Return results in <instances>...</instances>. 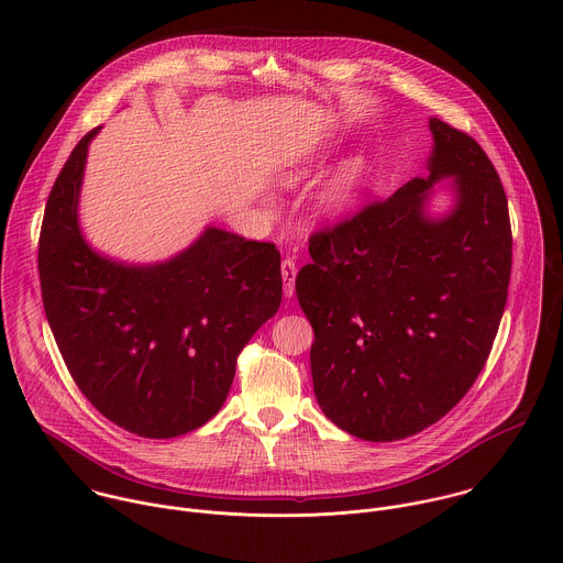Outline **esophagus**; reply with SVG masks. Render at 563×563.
<instances>
[{
  "label": "esophagus",
  "instance_id": "1",
  "mask_svg": "<svg viewBox=\"0 0 563 563\" xmlns=\"http://www.w3.org/2000/svg\"><path fill=\"white\" fill-rule=\"evenodd\" d=\"M296 261L294 258H285L280 265V274H283V283H285V296H291L296 291L294 283H296Z\"/></svg>",
  "mask_w": 563,
  "mask_h": 563
}]
</instances>
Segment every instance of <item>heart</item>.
Here are the masks:
<instances>
[{
    "mask_svg": "<svg viewBox=\"0 0 563 563\" xmlns=\"http://www.w3.org/2000/svg\"><path fill=\"white\" fill-rule=\"evenodd\" d=\"M356 167L354 165H350V167H345L341 174H339V178L334 180V187H332V191H330V202L332 205H341L345 198H347V194H350V189H352V185H354V180H356ZM300 176V172H296L294 176H289V183H294L296 178Z\"/></svg>",
    "mask_w": 563,
    "mask_h": 563,
    "instance_id": "b5f03b06",
    "label": "heart"
}]
</instances>
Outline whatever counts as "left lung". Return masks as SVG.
<instances>
[{
    "instance_id": "obj_1",
    "label": "left lung",
    "mask_w": 563,
    "mask_h": 563,
    "mask_svg": "<svg viewBox=\"0 0 563 563\" xmlns=\"http://www.w3.org/2000/svg\"><path fill=\"white\" fill-rule=\"evenodd\" d=\"M430 176L309 235L296 296L313 328L320 410L365 441H398L443 419L484 369L508 300V198L486 151L430 120ZM450 177L455 209L422 207Z\"/></svg>"
}]
</instances>
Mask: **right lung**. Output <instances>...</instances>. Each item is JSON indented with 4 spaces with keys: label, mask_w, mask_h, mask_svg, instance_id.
Instances as JSON below:
<instances>
[{
    "label": "right lung",
    "mask_w": 563,
    "mask_h": 563,
    "mask_svg": "<svg viewBox=\"0 0 563 563\" xmlns=\"http://www.w3.org/2000/svg\"><path fill=\"white\" fill-rule=\"evenodd\" d=\"M98 131L77 142L48 194L37 252L44 311L91 406L126 432L172 439L222 408L238 354L280 307V254L213 227L151 267L96 254L79 233L77 198Z\"/></svg>",
    "instance_id": "obj_1"
}]
</instances>
